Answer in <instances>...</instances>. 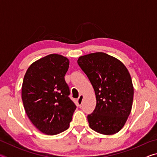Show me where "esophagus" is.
Returning <instances> with one entry per match:
<instances>
[{
  "label": "esophagus",
  "mask_w": 157,
  "mask_h": 157,
  "mask_svg": "<svg viewBox=\"0 0 157 157\" xmlns=\"http://www.w3.org/2000/svg\"><path fill=\"white\" fill-rule=\"evenodd\" d=\"M82 99H83V95H80L79 96V98H78V104L79 105V106H81L82 104Z\"/></svg>",
  "instance_id": "esophagus-1"
}]
</instances>
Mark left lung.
<instances>
[{
    "label": "left lung",
    "mask_w": 157,
    "mask_h": 157,
    "mask_svg": "<svg viewBox=\"0 0 157 157\" xmlns=\"http://www.w3.org/2000/svg\"><path fill=\"white\" fill-rule=\"evenodd\" d=\"M78 63L91 82L96 106L87 116L89 127L111 135L123 128L132 110L134 87L127 68L121 61L104 52L79 57Z\"/></svg>",
    "instance_id": "1"
}]
</instances>
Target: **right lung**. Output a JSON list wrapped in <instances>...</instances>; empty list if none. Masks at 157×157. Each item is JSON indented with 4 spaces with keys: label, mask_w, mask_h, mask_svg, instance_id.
Here are the masks:
<instances>
[{
    "label": "right lung",
    "mask_w": 157,
    "mask_h": 157,
    "mask_svg": "<svg viewBox=\"0 0 157 157\" xmlns=\"http://www.w3.org/2000/svg\"><path fill=\"white\" fill-rule=\"evenodd\" d=\"M68 67L67 58L51 54L32 63L23 78L21 97L26 114L47 135L67 129L76 109L64 79Z\"/></svg>",
    "instance_id": "obj_1"
}]
</instances>
